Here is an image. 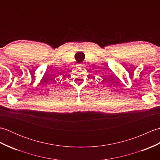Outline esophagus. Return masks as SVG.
Instances as JSON below:
<instances>
[{
	"instance_id": "1",
	"label": "esophagus",
	"mask_w": 160,
	"mask_h": 160,
	"mask_svg": "<svg viewBox=\"0 0 160 160\" xmlns=\"http://www.w3.org/2000/svg\"><path fill=\"white\" fill-rule=\"evenodd\" d=\"M78 66H80V67H82V64H78Z\"/></svg>"
}]
</instances>
